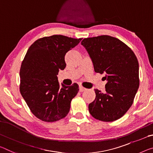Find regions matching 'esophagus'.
<instances>
[{
    "label": "esophagus",
    "instance_id": "esophagus-1",
    "mask_svg": "<svg viewBox=\"0 0 153 153\" xmlns=\"http://www.w3.org/2000/svg\"><path fill=\"white\" fill-rule=\"evenodd\" d=\"M79 92H84L87 90V88H84V87H83L82 86H79Z\"/></svg>",
    "mask_w": 153,
    "mask_h": 153
}]
</instances>
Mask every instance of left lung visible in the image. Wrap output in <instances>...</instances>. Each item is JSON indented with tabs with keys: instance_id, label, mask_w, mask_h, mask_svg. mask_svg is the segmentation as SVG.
<instances>
[{
	"instance_id": "left-lung-1",
	"label": "left lung",
	"mask_w": 153,
	"mask_h": 153,
	"mask_svg": "<svg viewBox=\"0 0 153 153\" xmlns=\"http://www.w3.org/2000/svg\"><path fill=\"white\" fill-rule=\"evenodd\" d=\"M81 44L93 62L94 71L105 74V93L94 89L95 99L88 105L93 118L103 122L119 119L133 103L140 85L139 63L129 46L108 35L85 38Z\"/></svg>"
}]
</instances>
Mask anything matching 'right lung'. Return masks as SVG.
Returning a JSON list of instances; mask_svg holds the SVG:
<instances>
[{"mask_svg":"<svg viewBox=\"0 0 153 153\" xmlns=\"http://www.w3.org/2000/svg\"><path fill=\"white\" fill-rule=\"evenodd\" d=\"M82 39L54 35L35 41L22 62L20 91L31 112L44 122H56L67 115L79 86H60L57 75L66 67L65 56Z\"/></svg>","mask_w":153,"mask_h":153,"instance_id":"right-lung-1","label":"right lung"}]
</instances>
